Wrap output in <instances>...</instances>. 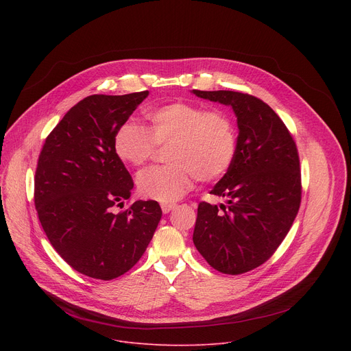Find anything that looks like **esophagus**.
Masks as SVG:
<instances>
[{"mask_svg": "<svg viewBox=\"0 0 351 351\" xmlns=\"http://www.w3.org/2000/svg\"><path fill=\"white\" fill-rule=\"evenodd\" d=\"M161 208H162V213H164V214H168V213H171L172 210L176 208V204H162Z\"/></svg>", "mask_w": 351, "mask_h": 351, "instance_id": "34e87169", "label": "esophagus"}]
</instances>
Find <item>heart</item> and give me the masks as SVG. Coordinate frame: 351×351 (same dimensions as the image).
I'll return each instance as SVG.
<instances>
[{
    "instance_id": "b5f03b06",
    "label": "heart",
    "mask_w": 351,
    "mask_h": 351,
    "mask_svg": "<svg viewBox=\"0 0 351 351\" xmlns=\"http://www.w3.org/2000/svg\"><path fill=\"white\" fill-rule=\"evenodd\" d=\"M148 129L136 122L122 123L114 136V152L129 167L145 164L156 145H169L165 167L137 175V190L148 199L175 203L199 182L222 178L233 164L237 136L232 117L189 101H173L145 112Z\"/></svg>"
}]
</instances>
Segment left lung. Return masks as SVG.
I'll use <instances>...</instances> for the list:
<instances>
[{
  "label": "left lung",
  "instance_id": "left-lung-1",
  "mask_svg": "<svg viewBox=\"0 0 351 351\" xmlns=\"http://www.w3.org/2000/svg\"><path fill=\"white\" fill-rule=\"evenodd\" d=\"M191 93L232 107L239 128L233 164L211 190L228 198L226 206L219 210L198 204L193 243L214 269L244 274L275 253L298 213L297 147L282 119L260 98L229 90Z\"/></svg>",
  "mask_w": 351,
  "mask_h": 351
}]
</instances>
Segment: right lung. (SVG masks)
Instances as JSON below:
<instances>
[{
  "label": "right lung",
  "mask_w": 351,
  "mask_h": 351,
  "mask_svg": "<svg viewBox=\"0 0 351 351\" xmlns=\"http://www.w3.org/2000/svg\"><path fill=\"white\" fill-rule=\"evenodd\" d=\"M148 91L88 95L48 134L34 178V206L56 252L77 272L101 280L128 272L162 217L157 202H134L133 180L114 152V136Z\"/></svg>",
  "instance_id": "obj_1"
}]
</instances>
